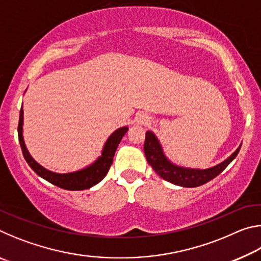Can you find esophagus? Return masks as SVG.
Listing matches in <instances>:
<instances>
[{"label": "esophagus", "mask_w": 261, "mask_h": 261, "mask_svg": "<svg viewBox=\"0 0 261 261\" xmlns=\"http://www.w3.org/2000/svg\"><path fill=\"white\" fill-rule=\"evenodd\" d=\"M136 122L138 123V124H146L148 122V116L145 114H139L138 116L136 117Z\"/></svg>", "instance_id": "34e87169"}]
</instances>
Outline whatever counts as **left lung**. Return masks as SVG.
Instances as JSON below:
<instances>
[{"label":"left lung","instance_id":"obj_1","mask_svg":"<svg viewBox=\"0 0 261 261\" xmlns=\"http://www.w3.org/2000/svg\"><path fill=\"white\" fill-rule=\"evenodd\" d=\"M240 148L241 147H238L236 152L232 153V155L229 156L223 162H221L220 165L208 168V169L199 170L180 168L178 166L173 165L170 161H168L165 154L162 152L160 143H159L156 137L151 131L146 132L144 143L145 155H146L148 165L153 168V170L160 177L166 179L167 182H170L175 185H179V187L184 188L200 187V185L210 182L211 179L216 177L237 156Z\"/></svg>","mask_w":261,"mask_h":261}]
</instances>
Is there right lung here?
<instances>
[{
    "mask_svg": "<svg viewBox=\"0 0 261 261\" xmlns=\"http://www.w3.org/2000/svg\"><path fill=\"white\" fill-rule=\"evenodd\" d=\"M127 127H121L112 134L107 143H106L102 155L96 160L93 165L85 168V169L76 171L70 174H56L45 169L38 162H35L24 144L23 139V107L20 108L19 113V123H18V139L21 147V152L29 166L37 173L40 177L48 180V182L56 185L61 189L70 190V191H79V190H86L98 184L105 178L109 171L110 166L113 165V159L116 152L118 144L121 143L122 137L126 134Z\"/></svg>",
    "mask_w": 261,
    "mask_h": 261,
    "instance_id": "1",
    "label": "right lung"
}]
</instances>
